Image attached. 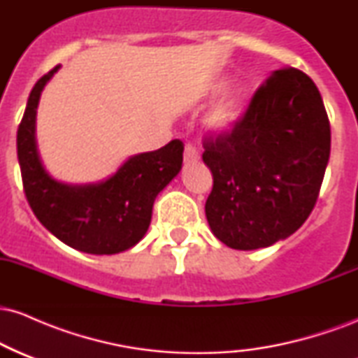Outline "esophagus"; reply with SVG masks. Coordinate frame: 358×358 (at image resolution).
Instances as JSON below:
<instances>
[{"mask_svg":"<svg viewBox=\"0 0 358 358\" xmlns=\"http://www.w3.org/2000/svg\"><path fill=\"white\" fill-rule=\"evenodd\" d=\"M183 158H185V163H195V162H199V159H200L199 150H196V148L193 146V145H190V143H187V145H185Z\"/></svg>","mask_w":358,"mask_h":358,"instance_id":"1","label":"esophagus"}]
</instances>
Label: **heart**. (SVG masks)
I'll list each match as a JSON object with an SVG mask.
<instances>
[{"label": "heart", "instance_id": "b5f03b06", "mask_svg": "<svg viewBox=\"0 0 358 358\" xmlns=\"http://www.w3.org/2000/svg\"><path fill=\"white\" fill-rule=\"evenodd\" d=\"M224 82H217L212 87V92L217 94L224 89ZM244 104H245V92L244 89L234 87L225 92V96L213 106L210 113L207 114V126L212 131L217 133H225V131L232 129L237 124L242 113H244Z\"/></svg>", "mask_w": 358, "mask_h": 358}]
</instances>
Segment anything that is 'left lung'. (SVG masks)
Listing matches in <instances>:
<instances>
[{"mask_svg": "<svg viewBox=\"0 0 358 358\" xmlns=\"http://www.w3.org/2000/svg\"><path fill=\"white\" fill-rule=\"evenodd\" d=\"M330 143L315 82L293 67L274 71L232 131L203 141L213 176L205 215L213 236L252 250L296 232L318 199Z\"/></svg>", "mask_w": 358, "mask_h": 358, "instance_id": "left-lung-1", "label": "left lung"}]
</instances>
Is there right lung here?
I'll use <instances>...</instances> for the list:
<instances>
[{"label": "right lung", "instance_id": "1", "mask_svg": "<svg viewBox=\"0 0 358 358\" xmlns=\"http://www.w3.org/2000/svg\"><path fill=\"white\" fill-rule=\"evenodd\" d=\"M59 69L36 82L18 126L16 150L24 195L36 219L64 244L87 254L122 252L145 237L156 195L182 170L183 143L173 139L156 151L131 156L106 182H57L40 162L35 121L45 84Z\"/></svg>", "mask_w": 358, "mask_h": 358}]
</instances>
